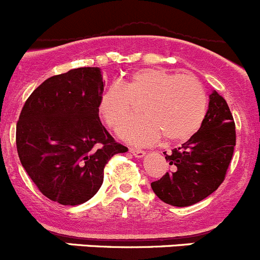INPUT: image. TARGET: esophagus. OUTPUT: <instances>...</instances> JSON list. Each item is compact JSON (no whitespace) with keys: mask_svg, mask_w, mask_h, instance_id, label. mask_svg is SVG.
I'll list each match as a JSON object with an SVG mask.
<instances>
[{"mask_svg":"<svg viewBox=\"0 0 260 260\" xmlns=\"http://www.w3.org/2000/svg\"><path fill=\"white\" fill-rule=\"evenodd\" d=\"M130 153L133 154L134 156H136V158H143V156H145V151L140 150V149H134V148H131V149H130Z\"/></svg>","mask_w":260,"mask_h":260,"instance_id":"1","label":"esophagus"}]
</instances>
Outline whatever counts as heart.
Masks as SVG:
<instances>
[{
    "label": "heart",
    "mask_w": 260,
    "mask_h": 260,
    "mask_svg": "<svg viewBox=\"0 0 260 260\" xmlns=\"http://www.w3.org/2000/svg\"><path fill=\"white\" fill-rule=\"evenodd\" d=\"M141 101L143 115L119 129L120 138L138 146L151 145L163 135L168 141L187 140L201 127L209 107L206 89L196 77L140 68L102 92L99 112L107 126L117 129Z\"/></svg>",
    "instance_id": "1"
}]
</instances>
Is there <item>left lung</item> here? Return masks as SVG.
Here are the masks:
<instances>
[{
    "label": "left lung",
    "mask_w": 260,
    "mask_h": 260,
    "mask_svg": "<svg viewBox=\"0 0 260 260\" xmlns=\"http://www.w3.org/2000/svg\"><path fill=\"white\" fill-rule=\"evenodd\" d=\"M235 144L233 115L225 99L214 91L199 131L172 153L164 151L171 169L160 179L151 182L154 193L177 207L202 201L225 179Z\"/></svg>",
    "instance_id": "obj_1"
}]
</instances>
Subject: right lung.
I'll return each mask as SVG.
<instances>
[{
	"label": "right lung",
	"instance_id": "add662e5",
	"mask_svg": "<svg viewBox=\"0 0 260 260\" xmlns=\"http://www.w3.org/2000/svg\"><path fill=\"white\" fill-rule=\"evenodd\" d=\"M100 68L83 67L44 81L25 102L16 125L20 161L39 191L66 206L84 204L104 182L107 161L126 146L101 124Z\"/></svg>",
	"mask_w": 260,
	"mask_h": 260
}]
</instances>
